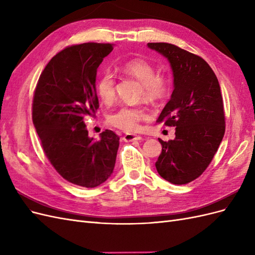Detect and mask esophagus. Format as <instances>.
<instances>
[{
	"mask_svg": "<svg viewBox=\"0 0 255 255\" xmlns=\"http://www.w3.org/2000/svg\"><path fill=\"white\" fill-rule=\"evenodd\" d=\"M123 140L129 142V141H139L142 139V137L139 135H136V134H126L122 138Z\"/></svg>",
	"mask_w": 255,
	"mask_h": 255,
	"instance_id": "1",
	"label": "esophagus"
}]
</instances>
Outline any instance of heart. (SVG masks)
I'll list each match as a JSON object with an SVG mask.
<instances>
[{
    "label": "heart",
    "mask_w": 255,
    "mask_h": 255,
    "mask_svg": "<svg viewBox=\"0 0 255 255\" xmlns=\"http://www.w3.org/2000/svg\"><path fill=\"white\" fill-rule=\"evenodd\" d=\"M121 70L143 84V95L150 100L163 98L168 91L169 84L163 76H156V70L149 61L140 58L125 61L120 66ZM115 75L112 71L105 70L97 81V92L99 98L105 104L114 101L116 96ZM148 118V111L140 105H122L113 112L107 120L110 125L126 132H135L139 128L140 122Z\"/></svg>",
    "instance_id": "b5f03b06"
}]
</instances>
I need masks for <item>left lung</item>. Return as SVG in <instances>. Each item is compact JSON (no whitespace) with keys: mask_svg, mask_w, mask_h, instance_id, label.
<instances>
[{"mask_svg":"<svg viewBox=\"0 0 255 255\" xmlns=\"http://www.w3.org/2000/svg\"><path fill=\"white\" fill-rule=\"evenodd\" d=\"M165 56L173 74V91L158 122L175 127L173 140L163 141L155 163L158 174L175 185L187 184L210 165L225 135L219 82L206 61L171 43L151 42Z\"/></svg>","mask_w":255,"mask_h":255,"instance_id":"8db88e82","label":"left lung"}]
</instances>
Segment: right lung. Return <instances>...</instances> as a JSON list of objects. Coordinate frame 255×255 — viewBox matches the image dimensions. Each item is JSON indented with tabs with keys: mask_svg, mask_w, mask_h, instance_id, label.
<instances>
[{
	"mask_svg": "<svg viewBox=\"0 0 255 255\" xmlns=\"http://www.w3.org/2000/svg\"><path fill=\"white\" fill-rule=\"evenodd\" d=\"M112 43H82L57 53L38 80L33 123L45 156L65 180L94 188L112 175L119 137L105 129L95 140L85 119L99 109L97 69Z\"/></svg>",
	"mask_w": 255,
	"mask_h": 255,
	"instance_id": "add662e5",
	"label": "right lung"
}]
</instances>
